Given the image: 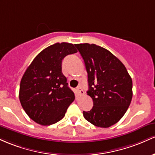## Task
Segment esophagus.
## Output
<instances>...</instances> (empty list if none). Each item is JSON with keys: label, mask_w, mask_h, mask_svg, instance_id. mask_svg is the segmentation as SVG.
<instances>
[{"label": "esophagus", "mask_w": 155, "mask_h": 155, "mask_svg": "<svg viewBox=\"0 0 155 155\" xmlns=\"http://www.w3.org/2000/svg\"><path fill=\"white\" fill-rule=\"evenodd\" d=\"M77 91L78 92V94L81 95H83L84 94V91H83V90L82 89V88H81V86H78L77 88Z\"/></svg>", "instance_id": "esophagus-1"}]
</instances>
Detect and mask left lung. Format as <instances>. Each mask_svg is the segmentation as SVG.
I'll list each match as a JSON object with an SVG mask.
<instances>
[{"label": "left lung", "instance_id": "1", "mask_svg": "<svg viewBox=\"0 0 155 155\" xmlns=\"http://www.w3.org/2000/svg\"><path fill=\"white\" fill-rule=\"evenodd\" d=\"M88 73L87 94L93 100L83 116L94 126L107 128L117 123L127 110L133 97V81L121 61L94 44L74 45Z\"/></svg>", "mask_w": 155, "mask_h": 155}]
</instances>
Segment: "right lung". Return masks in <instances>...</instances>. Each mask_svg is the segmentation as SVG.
Wrapping results in <instances>:
<instances>
[{"instance_id":"1","label":"right lung","mask_w":155,"mask_h":155,"mask_svg":"<svg viewBox=\"0 0 155 155\" xmlns=\"http://www.w3.org/2000/svg\"><path fill=\"white\" fill-rule=\"evenodd\" d=\"M75 53L74 45L55 43L40 52L24 73L19 98L27 115L37 124L58 122L74 100L61 64L64 57Z\"/></svg>"}]
</instances>
